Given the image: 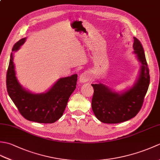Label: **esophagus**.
<instances>
[{
    "label": "esophagus",
    "instance_id": "esophagus-1",
    "mask_svg": "<svg viewBox=\"0 0 160 160\" xmlns=\"http://www.w3.org/2000/svg\"><path fill=\"white\" fill-rule=\"evenodd\" d=\"M90 73L88 71H84L82 73L80 74L79 78V81L80 83H84L87 82V81L90 80Z\"/></svg>",
    "mask_w": 160,
    "mask_h": 160
}]
</instances>
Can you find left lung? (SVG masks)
I'll return each mask as SVG.
<instances>
[{
  "instance_id": "obj_1",
  "label": "left lung",
  "mask_w": 160,
  "mask_h": 160,
  "mask_svg": "<svg viewBox=\"0 0 160 160\" xmlns=\"http://www.w3.org/2000/svg\"><path fill=\"white\" fill-rule=\"evenodd\" d=\"M133 53L140 63L139 75L134 84L121 92L97 81L92 84L94 93L91 107L96 117L107 124H117L134 118L142 108L147 93L150 76L144 49L141 42L134 37Z\"/></svg>"
}]
</instances>
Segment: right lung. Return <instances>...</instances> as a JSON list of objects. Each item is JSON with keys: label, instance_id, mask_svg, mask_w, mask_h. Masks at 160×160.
<instances>
[{"label": "right lung", "instance_id": "add662e5", "mask_svg": "<svg viewBox=\"0 0 160 160\" xmlns=\"http://www.w3.org/2000/svg\"><path fill=\"white\" fill-rule=\"evenodd\" d=\"M26 38L17 42L12 52H17ZM13 52L10 56L6 80L10 98L20 114L28 120L45 124L56 122L62 117L69 98L76 88L78 75L60 78L45 92L32 93L25 89L16 77Z\"/></svg>", "mask_w": 160, "mask_h": 160}]
</instances>
